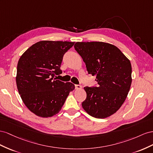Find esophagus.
<instances>
[{
  "label": "esophagus",
  "mask_w": 153,
  "mask_h": 153,
  "mask_svg": "<svg viewBox=\"0 0 153 153\" xmlns=\"http://www.w3.org/2000/svg\"><path fill=\"white\" fill-rule=\"evenodd\" d=\"M75 88L76 89H81L82 88V86L81 85H75Z\"/></svg>",
  "instance_id": "obj_1"
}]
</instances>
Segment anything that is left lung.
<instances>
[{"label": "left lung", "mask_w": 153, "mask_h": 153, "mask_svg": "<svg viewBox=\"0 0 153 153\" xmlns=\"http://www.w3.org/2000/svg\"><path fill=\"white\" fill-rule=\"evenodd\" d=\"M89 74L96 75L97 86H86L82 102L91 116L104 119L115 113L124 103L131 85V65L119 49L101 42H76L74 45Z\"/></svg>", "instance_id": "left-lung-1"}]
</instances>
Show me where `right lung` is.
Masks as SVG:
<instances>
[{"instance_id":"obj_1","label":"right lung","mask_w":153,"mask_h":153,"mask_svg":"<svg viewBox=\"0 0 153 153\" xmlns=\"http://www.w3.org/2000/svg\"><path fill=\"white\" fill-rule=\"evenodd\" d=\"M74 42L40 41L22 55L17 65L16 82L25 105L34 114L52 117L61 110L75 86L56 79L64 54Z\"/></svg>"}]
</instances>
